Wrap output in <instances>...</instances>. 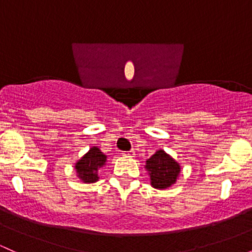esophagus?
Returning a JSON list of instances; mask_svg holds the SVG:
<instances>
[{
  "mask_svg": "<svg viewBox=\"0 0 252 252\" xmlns=\"http://www.w3.org/2000/svg\"><path fill=\"white\" fill-rule=\"evenodd\" d=\"M123 156H126V157H130V158H132L135 156V152L134 151H129V152H124L123 153Z\"/></svg>",
  "mask_w": 252,
  "mask_h": 252,
  "instance_id": "esophagus-1",
  "label": "esophagus"
}]
</instances>
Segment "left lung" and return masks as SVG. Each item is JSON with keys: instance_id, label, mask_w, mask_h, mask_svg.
I'll return each mask as SVG.
<instances>
[{"instance_id": "left-lung-1", "label": "left lung", "mask_w": 252, "mask_h": 252, "mask_svg": "<svg viewBox=\"0 0 252 252\" xmlns=\"http://www.w3.org/2000/svg\"><path fill=\"white\" fill-rule=\"evenodd\" d=\"M146 168L151 177L152 187L156 189H167L175 184L181 172V166L172 157L159 149L146 161Z\"/></svg>"}]
</instances>
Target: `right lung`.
I'll use <instances>...</instances> for the list:
<instances>
[{
  "label": "right lung",
  "instance_id": "obj_1",
  "mask_svg": "<svg viewBox=\"0 0 252 252\" xmlns=\"http://www.w3.org/2000/svg\"><path fill=\"white\" fill-rule=\"evenodd\" d=\"M106 162V156L98 147H92L75 164L77 177L84 183H94L99 179L98 170Z\"/></svg>",
  "mask_w": 252,
  "mask_h": 252
}]
</instances>
